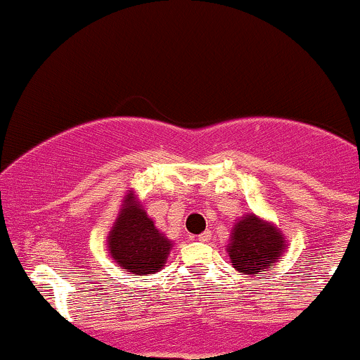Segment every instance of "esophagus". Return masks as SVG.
<instances>
[{
    "mask_svg": "<svg viewBox=\"0 0 360 360\" xmlns=\"http://www.w3.org/2000/svg\"><path fill=\"white\" fill-rule=\"evenodd\" d=\"M199 241H202V243H206V241L212 240V231H205V233H201L198 236Z\"/></svg>",
    "mask_w": 360,
    "mask_h": 360,
    "instance_id": "obj_1",
    "label": "esophagus"
}]
</instances>
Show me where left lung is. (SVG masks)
<instances>
[{
	"instance_id": "1",
	"label": "left lung",
	"mask_w": 360,
	"mask_h": 360,
	"mask_svg": "<svg viewBox=\"0 0 360 360\" xmlns=\"http://www.w3.org/2000/svg\"><path fill=\"white\" fill-rule=\"evenodd\" d=\"M226 250L233 268L241 275L262 276L285 255L287 238L271 220L245 213L234 220Z\"/></svg>"
}]
</instances>
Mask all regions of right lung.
I'll return each mask as SVG.
<instances>
[{
    "label": "right lung",
    "instance_id": "add662e5",
    "mask_svg": "<svg viewBox=\"0 0 360 360\" xmlns=\"http://www.w3.org/2000/svg\"><path fill=\"white\" fill-rule=\"evenodd\" d=\"M106 245L120 271L134 278L161 271L173 248V241L147 215L134 188L124 194Z\"/></svg>",
    "mask_w": 360,
    "mask_h": 360
}]
</instances>
